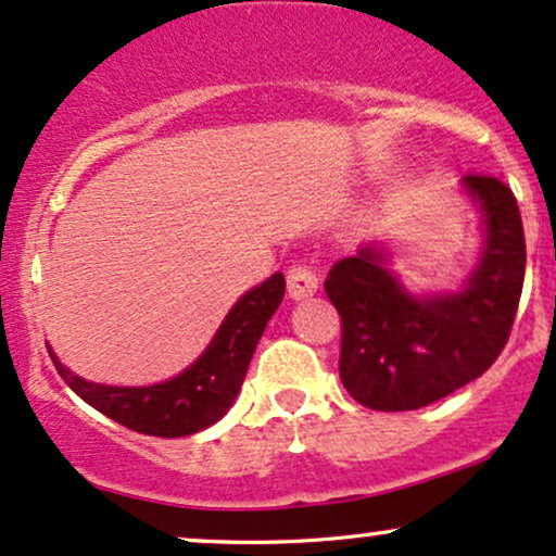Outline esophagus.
<instances>
[{
    "mask_svg": "<svg viewBox=\"0 0 556 556\" xmlns=\"http://www.w3.org/2000/svg\"><path fill=\"white\" fill-rule=\"evenodd\" d=\"M286 283H289L291 299H306L317 291V273L309 265L293 263L286 273Z\"/></svg>",
    "mask_w": 556,
    "mask_h": 556,
    "instance_id": "obj_1",
    "label": "esophagus"
}]
</instances>
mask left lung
<instances>
[{
	"label": "left lung",
	"instance_id": "8db88e82",
	"mask_svg": "<svg viewBox=\"0 0 556 556\" xmlns=\"http://www.w3.org/2000/svg\"><path fill=\"white\" fill-rule=\"evenodd\" d=\"M484 213V257L458 293L414 299L384 257L364 247L325 278L341 315V382L375 410H414L468 384L510 338L526 276V237L513 189L489 174L463 176Z\"/></svg>",
	"mask_w": 556,
	"mask_h": 556
}]
</instances>
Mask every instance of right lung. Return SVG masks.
I'll return each instance as SVG.
<instances>
[{
    "label": "right lung",
    "instance_id": "right-lung-1",
    "mask_svg": "<svg viewBox=\"0 0 556 556\" xmlns=\"http://www.w3.org/2000/svg\"><path fill=\"white\" fill-rule=\"evenodd\" d=\"M283 291L286 278L276 273L257 289L244 293L228 312L205 354L179 377L150 388L85 382L83 377L72 375L51 349L49 356L72 393L122 427L150 437H187L211 427L231 408L260 336L267 319L276 315Z\"/></svg>",
    "mask_w": 556,
    "mask_h": 556
}]
</instances>
